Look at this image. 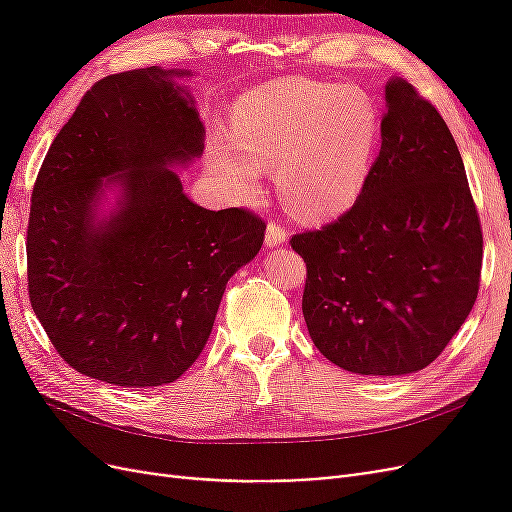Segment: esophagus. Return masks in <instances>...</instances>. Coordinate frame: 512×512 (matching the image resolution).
Listing matches in <instances>:
<instances>
[{
	"label": "esophagus",
	"mask_w": 512,
	"mask_h": 512,
	"mask_svg": "<svg viewBox=\"0 0 512 512\" xmlns=\"http://www.w3.org/2000/svg\"><path fill=\"white\" fill-rule=\"evenodd\" d=\"M286 239H288V235H286V228H284L280 222L271 220V222L267 224L265 243H267L269 247H275V245H282Z\"/></svg>",
	"instance_id": "34e87169"
}]
</instances>
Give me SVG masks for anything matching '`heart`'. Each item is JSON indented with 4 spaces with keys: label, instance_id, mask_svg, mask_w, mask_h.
<instances>
[{
    "label": "heart",
    "instance_id": "b5f03b06",
    "mask_svg": "<svg viewBox=\"0 0 512 512\" xmlns=\"http://www.w3.org/2000/svg\"><path fill=\"white\" fill-rule=\"evenodd\" d=\"M380 138L378 108L363 89L282 79L245 94L235 134L211 145V166L228 188H258L260 164H277L288 207L303 218H331L365 188Z\"/></svg>",
    "mask_w": 512,
    "mask_h": 512
}]
</instances>
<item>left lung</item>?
Segmentation results:
<instances>
[{
	"mask_svg": "<svg viewBox=\"0 0 512 512\" xmlns=\"http://www.w3.org/2000/svg\"><path fill=\"white\" fill-rule=\"evenodd\" d=\"M380 136L354 205L290 245L316 348L352 374L401 376L436 361L472 312L483 228L451 130L410 83L386 85Z\"/></svg>",
	"mask_w": 512,
	"mask_h": 512,
	"instance_id": "obj_1",
	"label": "left lung"
}]
</instances>
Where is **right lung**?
Returning <instances> with one entry per match:
<instances>
[{"mask_svg":"<svg viewBox=\"0 0 512 512\" xmlns=\"http://www.w3.org/2000/svg\"><path fill=\"white\" fill-rule=\"evenodd\" d=\"M164 72L104 76L81 98L38 170L27 224V292L53 348L83 376L149 389L203 352L224 288L267 224L250 209L209 211L170 164L203 153L205 128ZM120 211L93 222L101 179Z\"/></svg>","mask_w":512,"mask_h":512,"instance_id":"right-lung-1","label":"right lung"}]
</instances>
